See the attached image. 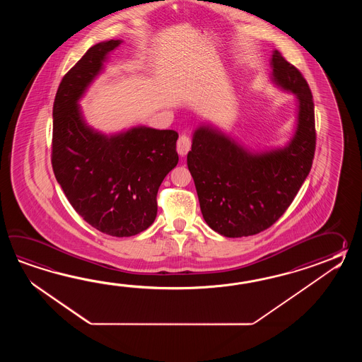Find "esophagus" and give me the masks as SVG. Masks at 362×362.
Instances as JSON below:
<instances>
[{
	"label": "esophagus",
	"instance_id": "esophagus-1",
	"mask_svg": "<svg viewBox=\"0 0 362 362\" xmlns=\"http://www.w3.org/2000/svg\"><path fill=\"white\" fill-rule=\"evenodd\" d=\"M190 148H192V139L189 136H186V134H182V136H180V139L177 141V153L181 155V156H185V155H187V153L190 151Z\"/></svg>",
	"mask_w": 362,
	"mask_h": 362
}]
</instances>
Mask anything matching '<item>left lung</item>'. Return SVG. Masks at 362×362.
<instances>
[{
  "label": "left lung",
  "instance_id": "left-lung-1",
  "mask_svg": "<svg viewBox=\"0 0 362 362\" xmlns=\"http://www.w3.org/2000/svg\"><path fill=\"white\" fill-rule=\"evenodd\" d=\"M272 81L298 100L293 139L284 147L255 153L211 124L192 136L187 167L200 211L212 230L228 238L268 229L290 207L315 158V103L300 71L274 50Z\"/></svg>",
  "mask_w": 362,
  "mask_h": 362
}]
</instances>
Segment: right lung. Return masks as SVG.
Returning <instances> with one entry per match:
<instances>
[{
	"label": "right lung",
	"instance_id": "1",
	"mask_svg": "<svg viewBox=\"0 0 362 362\" xmlns=\"http://www.w3.org/2000/svg\"><path fill=\"white\" fill-rule=\"evenodd\" d=\"M123 41L90 47L62 78L53 106L52 165L71 206L112 237H132L154 223L156 194L178 163L177 132L133 127L103 134L85 123L78 100Z\"/></svg>",
	"mask_w": 362,
	"mask_h": 362
}]
</instances>
